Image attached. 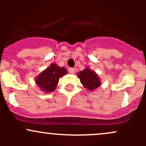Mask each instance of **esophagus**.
Returning a JSON list of instances; mask_svg holds the SVG:
<instances>
[{
	"label": "esophagus",
	"instance_id": "obj_1",
	"mask_svg": "<svg viewBox=\"0 0 146 146\" xmlns=\"http://www.w3.org/2000/svg\"><path fill=\"white\" fill-rule=\"evenodd\" d=\"M68 71L70 72V73H72V74H73V73H75V68H69Z\"/></svg>",
	"mask_w": 146,
	"mask_h": 146
}]
</instances>
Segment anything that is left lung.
Returning <instances> with one entry per match:
<instances>
[{
    "label": "left lung",
    "instance_id": "1",
    "mask_svg": "<svg viewBox=\"0 0 146 146\" xmlns=\"http://www.w3.org/2000/svg\"><path fill=\"white\" fill-rule=\"evenodd\" d=\"M78 77L88 90H94L100 85V80L95 71L86 68L78 73Z\"/></svg>",
    "mask_w": 146,
    "mask_h": 146
}]
</instances>
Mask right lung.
Wrapping results in <instances>:
<instances>
[{
	"mask_svg": "<svg viewBox=\"0 0 146 146\" xmlns=\"http://www.w3.org/2000/svg\"><path fill=\"white\" fill-rule=\"evenodd\" d=\"M66 74H67V70L65 68H60L56 64H52L36 77L35 81L44 92H53L60 78Z\"/></svg>",
	"mask_w": 146,
	"mask_h": 146,
	"instance_id": "add662e5",
	"label": "right lung"
}]
</instances>
